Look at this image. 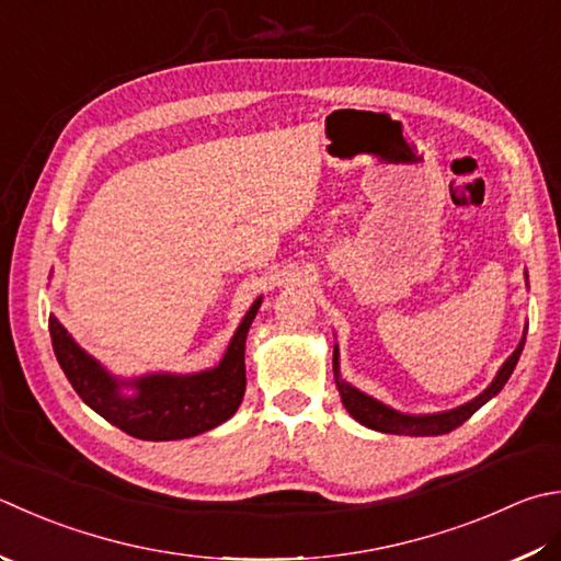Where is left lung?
Segmentation results:
<instances>
[{
    "label": "left lung",
    "instance_id": "obj_1",
    "mask_svg": "<svg viewBox=\"0 0 561 561\" xmlns=\"http://www.w3.org/2000/svg\"><path fill=\"white\" fill-rule=\"evenodd\" d=\"M523 346H525V340L517 344V348L511 354L508 362L501 366L499 376L493 378V383L485 388L479 398H473L471 403L461 405L457 410L437 412V415H417V417L415 415H403V412L390 410L383 403H378V400L364 396L362 390H356V388H352L348 383H344V380H340V362H336V348H334L336 388H340L342 403L348 410V415L362 422V425L376 430V432H386V435H410V437L447 435V432L463 425V422H467L481 405L489 403L493 396L501 393V388L508 383V378L513 374L517 358H520Z\"/></svg>",
    "mask_w": 561,
    "mask_h": 561
}]
</instances>
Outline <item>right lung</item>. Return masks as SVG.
Returning <instances> with one entry per match:
<instances>
[{"label": "right lung", "instance_id": "obj_1", "mask_svg": "<svg viewBox=\"0 0 561 561\" xmlns=\"http://www.w3.org/2000/svg\"><path fill=\"white\" fill-rule=\"evenodd\" d=\"M261 300L251 305L231 340L225 358L213 371L193 376H144L131 383L114 380L104 368L70 340L62 324L50 317L48 330L62 374L76 393L98 415L126 435L149 442H168L203 435L234 415L247 388L244 346L251 320ZM122 385H134L137 396L126 399L118 393Z\"/></svg>", "mask_w": 561, "mask_h": 561}]
</instances>
